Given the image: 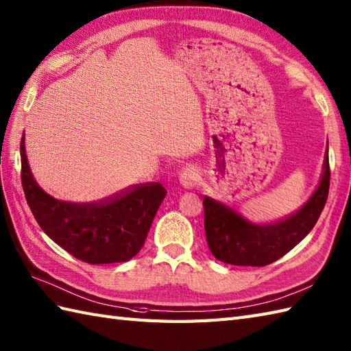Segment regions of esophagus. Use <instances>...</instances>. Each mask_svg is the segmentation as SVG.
I'll list each match as a JSON object with an SVG mask.
<instances>
[{
	"instance_id": "obj_1",
	"label": "esophagus",
	"mask_w": 351,
	"mask_h": 351,
	"mask_svg": "<svg viewBox=\"0 0 351 351\" xmlns=\"http://www.w3.org/2000/svg\"><path fill=\"white\" fill-rule=\"evenodd\" d=\"M199 170L194 166H185L181 172H179V182H181L184 189H193V186L199 182Z\"/></svg>"
}]
</instances>
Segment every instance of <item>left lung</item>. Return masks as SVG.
Listing matches in <instances>:
<instances>
[{
    "instance_id": "8db88e82",
    "label": "left lung",
    "mask_w": 351,
    "mask_h": 351,
    "mask_svg": "<svg viewBox=\"0 0 351 351\" xmlns=\"http://www.w3.org/2000/svg\"><path fill=\"white\" fill-rule=\"evenodd\" d=\"M329 154L314 194L298 213L272 224H254L214 199H203L208 247L219 262L236 266H266L295 248L313 230L329 194Z\"/></svg>"
}]
</instances>
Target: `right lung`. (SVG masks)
<instances>
[{
	"label": "right lung",
	"instance_id": "1",
	"mask_svg": "<svg viewBox=\"0 0 351 351\" xmlns=\"http://www.w3.org/2000/svg\"><path fill=\"white\" fill-rule=\"evenodd\" d=\"M21 165L23 193L38 226L73 257L91 265L133 258L142 250L167 193L158 182H146L100 202L71 203L53 199L40 189L31 173L25 134L21 138Z\"/></svg>",
	"mask_w": 351,
	"mask_h": 351
}]
</instances>
